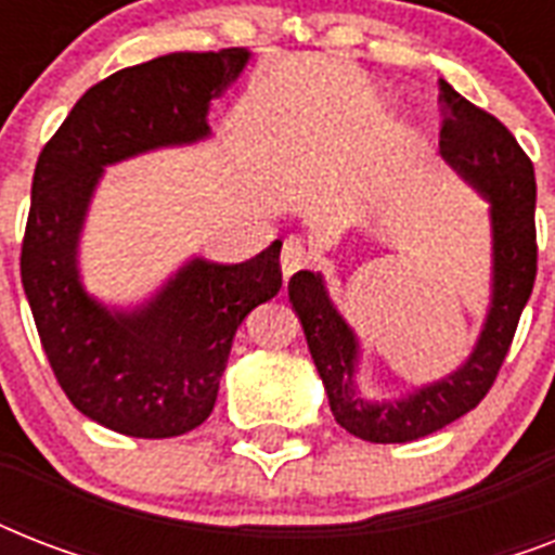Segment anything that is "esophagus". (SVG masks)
<instances>
[{"label": "esophagus", "instance_id": "esophagus-1", "mask_svg": "<svg viewBox=\"0 0 555 555\" xmlns=\"http://www.w3.org/2000/svg\"><path fill=\"white\" fill-rule=\"evenodd\" d=\"M282 273H285V279H291L296 273V270H302L305 264H308V247H305L299 238H285V244H282Z\"/></svg>", "mask_w": 555, "mask_h": 555}]
</instances>
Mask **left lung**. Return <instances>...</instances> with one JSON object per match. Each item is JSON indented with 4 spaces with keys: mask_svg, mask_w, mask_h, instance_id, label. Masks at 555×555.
Here are the masks:
<instances>
[{
    "mask_svg": "<svg viewBox=\"0 0 555 555\" xmlns=\"http://www.w3.org/2000/svg\"><path fill=\"white\" fill-rule=\"evenodd\" d=\"M440 150L443 158L490 201L495 242V294L483 334L464 369L405 400L371 403L354 391L357 339L334 311L322 279L299 270L287 294L302 320L313 363L328 391L331 412L343 429L371 443H409L443 429L481 403L499 377L518 320L533 294L539 244H535V176L509 129L499 117L461 98L440 80Z\"/></svg>",
    "mask_w": 555,
    "mask_h": 555,
    "instance_id": "left-lung-1",
    "label": "left lung"
}]
</instances>
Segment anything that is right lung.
<instances>
[{"label":"right lung","instance_id":"right-lung-1","mask_svg":"<svg viewBox=\"0 0 555 555\" xmlns=\"http://www.w3.org/2000/svg\"><path fill=\"white\" fill-rule=\"evenodd\" d=\"M247 56L186 51L115 72L77 100L34 169L20 268L39 343L74 409L129 438L207 421L235 331L282 287V242L244 264L195 259L143 311L108 313L80 287L77 233L103 167L204 138L209 100Z\"/></svg>","mask_w":555,"mask_h":555}]
</instances>
